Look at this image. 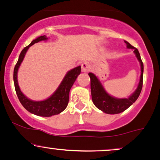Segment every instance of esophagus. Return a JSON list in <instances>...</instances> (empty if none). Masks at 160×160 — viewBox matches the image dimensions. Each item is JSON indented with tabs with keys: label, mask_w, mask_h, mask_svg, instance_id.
<instances>
[{
	"label": "esophagus",
	"mask_w": 160,
	"mask_h": 160,
	"mask_svg": "<svg viewBox=\"0 0 160 160\" xmlns=\"http://www.w3.org/2000/svg\"><path fill=\"white\" fill-rule=\"evenodd\" d=\"M81 68L82 72H87L90 69V65H89V64L88 62H83L81 65Z\"/></svg>",
	"instance_id": "obj_1"
}]
</instances>
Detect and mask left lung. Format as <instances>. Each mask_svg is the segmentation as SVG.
Masks as SVG:
<instances>
[{
	"label": "left lung",
	"mask_w": 160,
	"mask_h": 160,
	"mask_svg": "<svg viewBox=\"0 0 160 160\" xmlns=\"http://www.w3.org/2000/svg\"><path fill=\"white\" fill-rule=\"evenodd\" d=\"M126 47L128 49H134V53L137 57L138 60L140 62L141 65V77L139 80L138 85L135 91L127 98H117L111 96L107 92L101 83L100 80L93 73H89V76L90 78L91 81V94L92 100L94 103L95 107L99 110L103 111L104 113L108 114H117L126 111L127 108L132 104L138 98L140 95L141 89L143 86V72H144V65L141 61L140 53L138 49L135 48L125 40Z\"/></svg>",
	"instance_id": "left-lung-1"
}]
</instances>
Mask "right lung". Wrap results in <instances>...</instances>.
I'll list each match as a JSON object with an SVG mask.
<instances>
[{
    "label": "right lung",
    "instance_id": "add662e5",
    "mask_svg": "<svg viewBox=\"0 0 160 160\" xmlns=\"http://www.w3.org/2000/svg\"><path fill=\"white\" fill-rule=\"evenodd\" d=\"M47 39H48V38L46 35L38 37L35 40H32V43L28 46L25 47L20 53L19 59H18L17 63L14 68L13 71L14 85H15L16 92L18 98H19V102H21L23 107L28 111L33 113V114L40 116V117H52L53 115L60 113L67 108L69 101L70 90H71L76 79L78 78V75L81 72V67L80 66H78V67L71 69V71H68L56 90L53 92V94L51 96H49L48 98L45 99V100L33 101L27 98L22 92L19 86V83H18V70L21 65V63L22 62L24 57L26 54L29 47H32L34 43H38L42 40H47Z\"/></svg>",
    "mask_w": 160,
    "mask_h": 160
}]
</instances>
